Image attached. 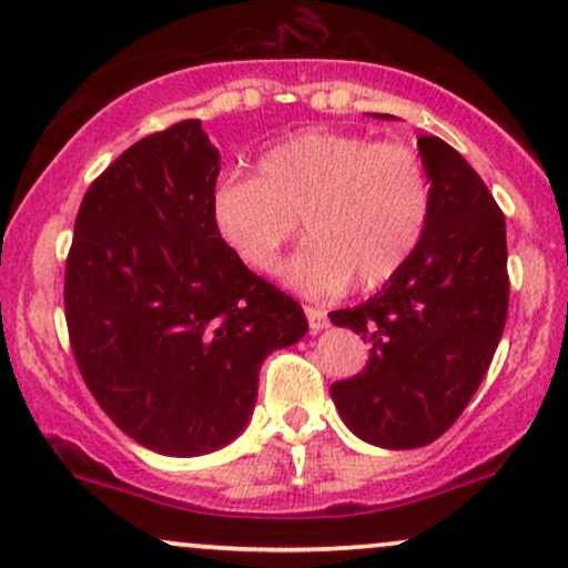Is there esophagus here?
Returning a JSON list of instances; mask_svg holds the SVG:
<instances>
[{"label":"esophagus","mask_w":568,"mask_h":568,"mask_svg":"<svg viewBox=\"0 0 568 568\" xmlns=\"http://www.w3.org/2000/svg\"><path fill=\"white\" fill-rule=\"evenodd\" d=\"M306 321H310V331L312 334H321V331L328 328V315H325L323 310H317V306H306Z\"/></svg>","instance_id":"1"}]
</instances>
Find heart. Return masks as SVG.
<instances>
[{
    "label": "heart",
    "instance_id": "1",
    "mask_svg": "<svg viewBox=\"0 0 568 568\" xmlns=\"http://www.w3.org/2000/svg\"><path fill=\"white\" fill-rule=\"evenodd\" d=\"M211 216L256 272H275L302 216L310 243L283 270L285 283L306 296H331L352 280L368 291L414 256L429 219V181L406 143L312 128L266 149L256 175L221 179Z\"/></svg>",
    "mask_w": 568,
    "mask_h": 568
}]
</instances>
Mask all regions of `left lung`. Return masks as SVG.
<instances>
[{"label": "left lung", "mask_w": 568, "mask_h": 568, "mask_svg": "<svg viewBox=\"0 0 568 568\" xmlns=\"http://www.w3.org/2000/svg\"><path fill=\"white\" fill-rule=\"evenodd\" d=\"M393 120L389 114H374ZM429 219L408 258L368 302L331 323L368 342L363 374L331 384L338 416L379 448H419L459 419L505 331V216L470 162L438 135H419Z\"/></svg>", "instance_id": "1"}]
</instances>
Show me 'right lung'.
<instances>
[{
	"mask_svg": "<svg viewBox=\"0 0 568 568\" xmlns=\"http://www.w3.org/2000/svg\"><path fill=\"white\" fill-rule=\"evenodd\" d=\"M219 171L200 120L146 135L90 184L67 258L82 379L122 433L165 456L237 438L266 355L306 334L302 306L219 237Z\"/></svg>",
	"mask_w": 568,
	"mask_h": 568,
	"instance_id": "add662e5",
	"label": "right lung"
}]
</instances>
